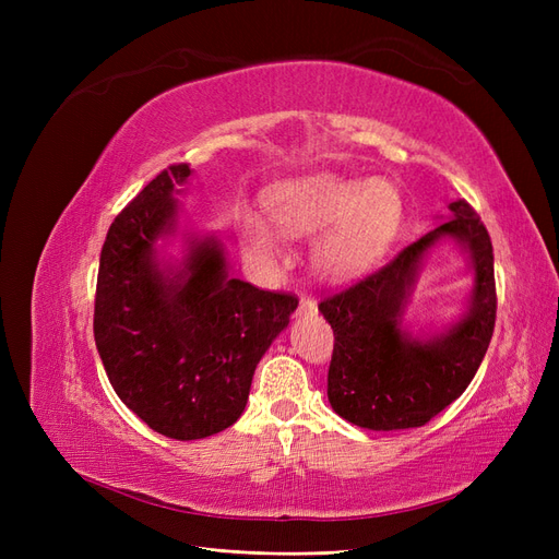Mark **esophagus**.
I'll return each mask as SVG.
<instances>
[{
  "mask_svg": "<svg viewBox=\"0 0 559 559\" xmlns=\"http://www.w3.org/2000/svg\"><path fill=\"white\" fill-rule=\"evenodd\" d=\"M317 312V306L314 300L310 296H300V306H298V317L302 314H314Z\"/></svg>",
  "mask_w": 559,
  "mask_h": 559,
  "instance_id": "obj_1",
  "label": "esophagus"
}]
</instances>
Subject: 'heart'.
<instances>
[{"label":"heart","mask_w":559,"mask_h":559,"mask_svg":"<svg viewBox=\"0 0 559 559\" xmlns=\"http://www.w3.org/2000/svg\"><path fill=\"white\" fill-rule=\"evenodd\" d=\"M270 216L284 235H321L314 263L326 277L345 280L373 265L401 224V195L384 179H337L331 175L280 183L267 198ZM277 227V228H278ZM276 228V229H277ZM259 212H242L240 238L257 259H277L282 238Z\"/></svg>","instance_id":"obj_1"}]
</instances>
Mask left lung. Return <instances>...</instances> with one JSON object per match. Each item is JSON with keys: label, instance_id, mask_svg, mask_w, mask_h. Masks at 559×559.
Here are the masks:
<instances>
[{"label": "left lung", "instance_id": "8db88e82", "mask_svg": "<svg viewBox=\"0 0 559 559\" xmlns=\"http://www.w3.org/2000/svg\"><path fill=\"white\" fill-rule=\"evenodd\" d=\"M450 212L452 218L394 261L319 302L335 335L329 401L352 425L373 431L425 427L464 394L483 364L497 319L492 240L466 200L450 202ZM443 237L469 251L477 284L467 314L425 342L402 331V310L424 253Z\"/></svg>", "mask_w": 559, "mask_h": 559}]
</instances>
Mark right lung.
Segmentation results:
<instances>
[{"instance_id": "1", "label": "right lung", "mask_w": 559, "mask_h": 559, "mask_svg": "<svg viewBox=\"0 0 559 559\" xmlns=\"http://www.w3.org/2000/svg\"><path fill=\"white\" fill-rule=\"evenodd\" d=\"M177 163L114 218L99 253L95 345L128 408L177 441L228 429L242 415L257 364L289 326L298 298L228 277L214 238L189 240L179 267L156 257L177 230Z\"/></svg>"}]
</instances>
